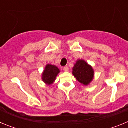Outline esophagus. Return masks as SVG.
<instances>
[{
  "label": "esophagus",
  "instance_id": "34e87169",
  "mask_svg": "<svg viewBox=\"0 0 128 128\" xmlns=\"http://www.w3.org/2000/svg\"><path fill=\"white\" fill-rule=\"evenodd\" d=\"M63 70L65 72H67V71H68V66H65V67H63Z\"/></svg>",
  "mask_w": 128,
  "mask_h": 128
}]
</instances>
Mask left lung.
I'll list each match as a JSON object with an SVG mask.
<instances>
[{"label":"left lung","instance_id":"obj_1","mask_svg":"<svg viewBox=\"0 0 128 128\" xmlns=\"http://www.w3.org/2000/svg\"><path fill=\"white\" fill-rule=\"evenodd\" d=\"M72 74L80 83L88 86L93 81L94 70L84 60H78L72 68Z\"/></svg>","mask_w":128,"mask_h":128}]
</instances>
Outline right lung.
I'll use <instances>...</instances> for the list:
<instances>
[{"label":"right lung","instance_id":"1","mask_svg":"<svg viewBox=\"0 0 128 128\" xmlns=\"http://www.w3.org/2000/svg\"><path fill=\"white\" fill-rule=\"evenodd\" d=\"M60 70L56 65L47 64L42 74V80L47 85H51L54 82Z\"/></svg>","mask_w":128,"mask_h":128}]
</instances>
